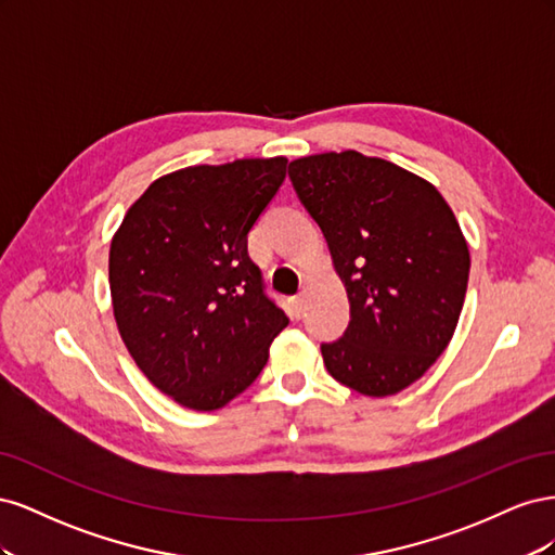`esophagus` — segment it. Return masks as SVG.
Wrapping results in <instances>:
<instances>
[{
	"mask_svg": "<svg viewBox=\"0 0 555 555\" xmlns=\"http://www.w3.org/2000/svg\"><path fill=\"white\" fill-rule=\"evenodd\" d=\"M289 306H292V314L298 319L304 317V294H296L289 298Z\"/></svg>",
	"mask_w": 555,
	"mask_h": 555,
	"instance_id": "obj_1",
	"label": "esophagus"
}]
</instances>
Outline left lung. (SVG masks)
Returning <instances> with one entry per match:
<instances>
[{"label": "left lung", "instance_id": "8db88e82", "mask_svg": "<svg viewBox=\"0 0 555 555\" xmlns=\"http://www.w3.org/2000/svg\"><path fill=\"white\" fill-rule=\"evenodd\" d=\"M349 298V326L322 345L333 379L363 396L408 389L453 338L469 275L456 215L435 184L357 150L289 164Z\"/></svg>", "mask_w": 555, "mask_h": 555}]
</instances>
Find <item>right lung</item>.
I'll list each match as a JSON object with an SVG mask.
<instances>
[{
  "label": "right lung",
  "mask_w": 555,
  "mask_h": 555,
  "mask_svg": "<svg viewBox=\"0 0 555 555\" xmlns=\"http://www.w3.org/2000/svg\"><path fill=\"white\" fill-rule=\"evenodd\" d=\"M284 176L287 157L166 173L111 241L117 331L141 373L182 408L212 412L243 393L289 324L247 255V233Z\"/></svg>",
  "instance_id": "right-lung-1"
}]
</instances>
